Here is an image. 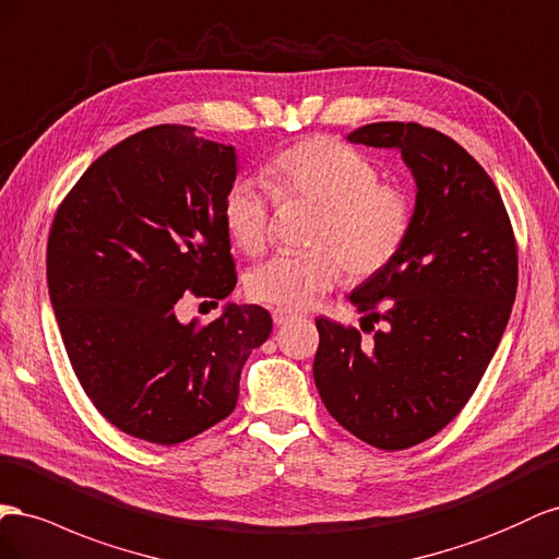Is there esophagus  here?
<instances>
[{
	"label": "esophagus",
	"mask_w": 559,
	"mask_h": 559,
	"mask_svg": "<svg viewBox=\"0 0 559 559\" xmlns=\"http://www.w3.org/2000/svg\"><path fill=\"white\" fill-rule=\"evenodd\" d=\"M271 316H274V323L281 328V325H285V323H290V321H295V318H297V313H290V311H285V309H276L274 313H271Z\"/></svg>",
	"instance_id": "obj_1"
}]
</instances>
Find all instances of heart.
<instances>
[{
    "instance_id": "obj_1",
    "label": "heart",
    "mask_w": 559,
    "mask_h": 559,
    "mask_svg": "<svg viewBox=\"0 0 559 559\" xmlns=\"http://www.w3.org/2000/svg\"><path fill=\"white\" fill-rule=\"evenodd\" d=\"M271 189L258 178H238L222 201V219L234 243L258 254L271 238L274 191L278 199L318 205L309 234L311 250L278 252L252 269V299L299 311L328 293L346 269L368 278L403 248L412 225L403 189L379 182L368 156L332 138H309L278 152L269 164Z\"/></svg>"
}]
</instances>
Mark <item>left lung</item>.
Wrapping results in <instances>:
<instances>
[{
	"mask_svg": "<svg viewBox=\"0 0 559 559\" xmlns=\"http://www.w3.org/2000/svg\"><path fill=\"white\" fill-rule=\"evenodd\" d=\"M346 138L401 152L417 201L403 248L348 295L360 323L384 328L365 346L316 318L313 381L348 433L395 452L436 436L480 384L515 301L518 248L497 185L452 138L403 121Z\"/></svg>",
	"mask_w": 559,
	"mask_h": 559,
	"instance_id": "obj_1",
	"label": "left lung"
}]
</instances>
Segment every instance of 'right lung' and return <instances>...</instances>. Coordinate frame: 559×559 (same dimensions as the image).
I'll use <instances>...</instances> for the list:
<instances>
[{
    "label": "right lung",
    "mask_w": 559,
    "mask_h": 559,
    "mask_svg": "<svg viewBox=\"0 0 559 559\" xmlns=\"http://www.w3.org/2000/svg\"><path fill=\"white\" fill-rule=\"evenodd\" d=\"M162 123L88 166L60 203L46 281L72 370L103 417L133 438L178 444L229 417L252 348L271 334L254 305L199 328L175 305L231 295L222 201L236 152Z\"/></svg>",
    "instance_id": "1"
}]
</instances>
